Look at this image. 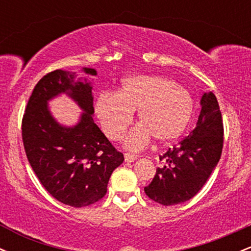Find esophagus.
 <instances>
[{"instance_id":"34e87169","label":"esophagus","mask_w":251,"mask_h":251,"mask_svg":"<svg viewBox=\"0 0 251 251\" xmlns=\"http://www.w3.org/2000/svg\"><path fill=\"white\" fill-rule=\"evenodd\" d=\"M124 157H125V162H127V163H133L134 160H137V155L135 154L125 153L124 154Z\"/></svg>"}]
</instances>
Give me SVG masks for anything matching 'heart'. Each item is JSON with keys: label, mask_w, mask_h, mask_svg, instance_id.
I'll return each instance as SVG.
<instances>
[{"label": "heart", "mask_w": 251, "mask_h": 251, "mask_svg": "<svg viewBox=\"0 0 251 251\" xmlns=\"http://www.w3.org/2000/svg\"><path fill=\"white\" fill-rule=\"evenodd\" d=\"M96 116L109 139L125 133L138 111V124L125 138V146L139 150L153 135L159 143L178 139L188 128L195 111L188 89L160 75L138 74L125 77L118 93H101L94 102Z\"/></svg>", "instance_id": "heart-1"}]
</instances>
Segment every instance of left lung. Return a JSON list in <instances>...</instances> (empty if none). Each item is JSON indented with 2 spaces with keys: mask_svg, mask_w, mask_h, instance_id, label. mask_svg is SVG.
Returning a JSON list of instances; mask_svg holds the SVG:
<instances>
[{
  "mask_svg": "<svg viewBox=\"0 0 251 251\" xmlns=\"http://www.w3.org/2000/svg\"><path fill=\"white\" fill-rule=\"evenodd\" d=\"M201 113L194 131L160 155L162 166L144 188L152 201L175 205L191 200L206 183L221 159L223 122L212 92L201 99Z\"/></svg>",
  "mask_w": 251,
  "mask_h": 251,
  "instance_id": "1",
  "label": "left lung"
}]
</instances>
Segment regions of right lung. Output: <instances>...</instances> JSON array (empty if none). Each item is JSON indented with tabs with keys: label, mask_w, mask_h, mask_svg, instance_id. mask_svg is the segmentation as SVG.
<instances>
[{
	"label": "right lung",
	"mask_w": 251,
	"mask_h": 251,
	"mask_svg": "<svg viewBox=\"0 0 251 251\" xmlns=\"http://www.w3.org/2000/svg\"><path fill=\"white\" fill-rule=\"evenodd\" d=\"M97 75L93 68H82ZM56 70L36 83L22 120V140L31 169L50 194L74 208L91 205L107 192L112 172L124 162L94 124L91 81ZM84 81L82 82V80ZM66 94L83 109L74 126H63L52 117L48 101Z\"/></svg>",
	"instance_id": "obj_1"
}]
</instances>
